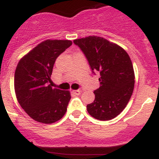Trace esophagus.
I'll return each instance as SVG.
<instances>
[{
	"instance_id": "obj_1",
	"label": "esophagus",
	"mask_w": 159,
	"mask_h": 159,
	"mask_svg": "<svg viewBox=\"0 0 159 159\" xmlns=\"http://www.w3.org/2000/svg\"><path fill=\"white\" fill-rule=\"evenodd\" d=\"M72 92H73V94H75L76 95H79L81 94V91L80 90H73Z\"/></svg>"
}]
</instances>
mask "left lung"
<instances>
[{"label":"left lung","instance_id":"8db88e82","mask_svg":"<svg viewBox=\"0 0 159 159\" xmlns=\"http://www.w3.org/2000/svg\"><path fill=\"white\" fill-rule=\"evenodd\" d=\"M89 61L92 71H98L100 87L95 101L87 105L89 113L98 120L115 118L127 106L134 87V71L124 49L105 38L89 35L74 40Z\"/></svg>","mask_w":159,"mask_h":159}]
</instances>
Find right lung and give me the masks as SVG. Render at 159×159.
Returning a JSON list of instances; mask_svg holds the SVG:
<instances>
[{"instance_id": "add662e5", "label": "right lung", "mask_w": 159, "mask_h": 159, "mask_svg": "<svg viewBox=\"0 0 159 159\" xmlns=\"http://www.w3.org/2000/svg\"><path fill=\"white\" fill-rule=\"evenodd\" d=\"M71 44L70 40L43 41L23 56L17 65L14 83L17 100L37 122L53 124L67 111L70 92L53 89L48 83L56 59Z\"/></svg>"}]
</instances>
